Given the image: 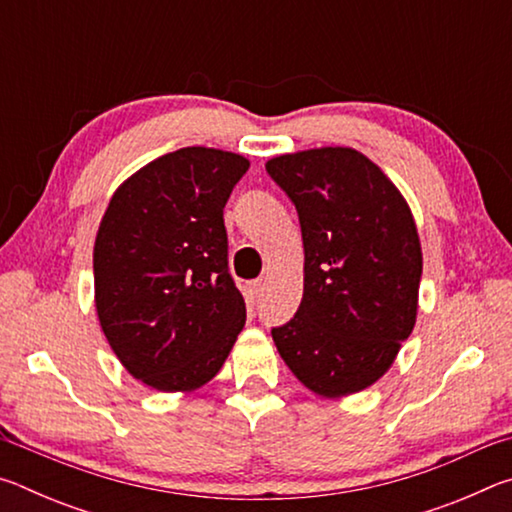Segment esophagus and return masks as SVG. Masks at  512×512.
I'll return each instance as SVG.
<instances>
[{"mask_svg": "<svg viewBox=\"0 0 512 512\" xmlns=\"http://www.w3.org/2000/svg\"><path fill=\"white\" fill-rule=\"evenodd\" d=\"M262 291H264V282H262V280H255V282L248 284L250 300H259V298H262Z\"/></svg>", "mask_w": 512, "mask_h": 512, "instance_id": "1", "label": "esophagus"}]
</instances>
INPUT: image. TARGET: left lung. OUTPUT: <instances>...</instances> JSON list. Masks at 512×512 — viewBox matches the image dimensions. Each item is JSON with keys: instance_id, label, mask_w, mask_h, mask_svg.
<instances>
[{"instance_id": "8db88e82", "label": "left lung", "mask_w": 512, "mask_h": 512, "mask_svg": "<svg viewBox=\"0 0 512 512\" xmlns=\"http://www.w3.org/2000/svg\"><path fill=\"white\" fill-rule=\"evenodd\" d=\"M266 171L296 205L305 291L273 327L284 363L323 397L359 393L391 368L418 314L422 250L386 173L348 146L277 155Z\"/></svg>"}]
</instances>
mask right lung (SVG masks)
<instances>
[{"label": "right lung", "instance_id": "1", "mask_svg": "<svg viewBox=\"0 0 512 512\" xmlns=\"http://www.w3.org/2000/svg\"><path fill=\"white\" fill-rule=\"evenodd\" d=\"M244 155L187 146L112 194L94 241V302L112 352L164 393L207 384L246 323L228 271L223 207Z\"/></svg>", "mask_w": 512, "mask_h": 512}]
</instances>
